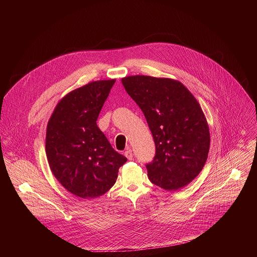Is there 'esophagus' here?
I'll use <instances>...</instances> for the list:
<instances>
[{"mask_svg":"<svg viewBox=\"0 0 257 257\" xmlns=\"http://www.w3.org/2000/svg\"><path fill=\"white\" fill-rule=\"evenodd\" d=\"M124 155H125V157H126L129 161L133 159V154H132V151H131V150H127Z\"/></svg>","mask_w":257,"mask_h":257,"instance_id":"34e87169","label":"esophagus"}]
</instances>
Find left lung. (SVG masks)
<instances>
[{
	"label": "left lung",
	"mask_w": 257,
	"mask_h": 257,
	"mask_svg": "<svg viewBox=\"0 0 257 257\" xmlns=\"http://www.w3.org/2000/svg\"><path fill=\"white\" fill-rule=\"evenodd\" d=\"M122 84L143 112L156 143L146 165L152 183L176 191L201 172L209 151V128L201 106L180 81L134 75Z\"/></svg>",
	"instance_id": "left-lung-1"
}]
</instances>
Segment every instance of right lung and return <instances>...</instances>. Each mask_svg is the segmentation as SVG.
Wrapping results in <instances>:
<instances>
[{"instance_id":"1","label":"right lung","mask_w":257,"mask_h":257,"mask_svg":"<svg viewBox=\"0 0 257 257\" xmlns=\"http://www.w3.org/2000/svg\"><path fill=\"white\" fill-rule=\"evenodd\" d=\"M115 81H92L70 91L48 122L46 154L51 171L65 189L81 198L107 192L127 162L96 125Z\"/></svg>"}]
</instances>
